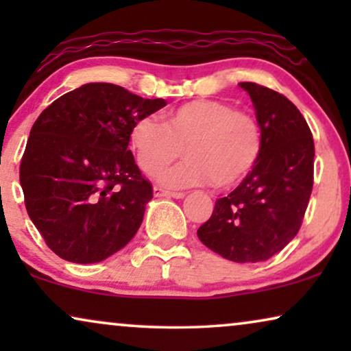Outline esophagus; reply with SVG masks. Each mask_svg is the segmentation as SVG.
Instances as JSON below:
<instances>
[{
  "label": "esophagus",
  "instance_id": "34e87169",
  "mask_svg": "<svg viewBox=\"0 0 351 351\" xmlns=\"http://www.w3.org/2000/svg\"><path fill=\"white\" fill-rule=\"evenodd\" d=\"M153 195H155L156 198H176V199H182L185 196V193H182V191H169V190L161 189V186H155V189H153Z\"/></svg>",
  "mask_w": 351,
  "mask_h": 351
}]
</instances>
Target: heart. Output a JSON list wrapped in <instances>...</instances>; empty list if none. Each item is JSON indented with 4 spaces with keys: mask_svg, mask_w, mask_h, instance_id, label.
Wrapping results in <instances>:
<instances>
[{
    "mask_svg": "<svg viewBox=\"0 0 351 351\" xmlns=\"http://www.w3.org/2000/svg\"><path fill=\"white\" fill-rule=\"evenodd\" d=\"M129 142L147 174L166 169L180 156L185 161L161 172V184L174 189L237 185L256 165L262 152L257 119L222 100L196 99L167 110L162 123L141 117L132 123Z\"/></svg>",
    "mask_w": 351,
    "mask_h": 351,
    "instance_id": "1",
    "label": "heart"
}]
</instances>
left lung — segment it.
Returning <instances> with one entry per match:
<instances>
[{"label": "left lung", "mask_w": 351, "mask_h": 351, "mask_svg": "<svg viewBox=\"0 0 351 351\" xmlns=\"http://www.w3.org/2000/svg\"><path fill=\"white\" fill-rule=\"evenodd\" d=\"M256 110L262 152L252 171L198 228L199 241L238 263L262 262L295 237L313 189V136L299 108L256 83H239Z\"/></svg>", "instance_id": "obj_1"}]
</instances>
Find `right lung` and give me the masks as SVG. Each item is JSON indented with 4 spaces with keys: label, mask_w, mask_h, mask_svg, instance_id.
Wrapping results in <instances>:
<instances>
[{
    "label": "right lung",
    "mask_w": 351,
    "mask_h": 351,
    "mask_svg": "<svg viewBox=\"0 0 351 351\" xmlns=\"http://www.w3.org/2000/svg\"><path fill=\"white\" fill-rule=\"evenodd\" d=\"M165 105L121 86L88 83L38 117L21 185L32 222L64 261L102 262L137 233L153 190L128 148L129 131Z\"/></svg>",
    "instance_id": "add662e5"
}]
</instances>
